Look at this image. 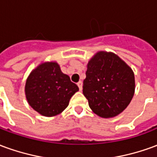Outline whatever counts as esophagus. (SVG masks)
Wrapping results in <instances>:
<instances>
[{"instance_id":"obj_1","label":"esophagus","mask_w":157,"mask_h":157,"mask_svg":"<svg viewBox=\"0 0 157 157\" xmlns=\"http://www.w3.org/2000/svg\"><path fill=\"white\" fill-rule=\"evenodd\" d=\"M77 86H79V89H80V91H82V81H80V82L77 83Z\"/></svg>"}]
</instances>
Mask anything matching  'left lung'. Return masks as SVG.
I'll use <instances>...</instances> for the list:
<instances>
[{"label": "left lung", "instance_id": "obj_1", "mask_svg": "<svg viewBox=\"0 0 157 157\" xmlns=\"http://www.w3.org/2000/svg\"><path fill=\"white\" fill-rule=\"evenodd\" d=\"M83 94L92 112L101 118L118 115L135 94L134 71L113 52L98 51L87 63Z\"/></svg>", "mask_w": 157, "mask_h": 157}]
</instances>
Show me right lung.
Returning <instances> with one entry per match:
<instances>
[{
	"instance_id": "obj_1",
	"label": "right lung",
	"mask_w": 157,
	"mask_h": 157,
	"mask_svg": "<svg viewBox=\"0 0 157 157\" xmlns=\"http://www.w3.org/2000/svg\"><path fill=\"white\" fill-rule=\"evenodd\" d=\"M79 88L56 61L40 63L26 80L25 95L31 108L45 117L59 115Z\"/></svg>"
}]
</instances>
